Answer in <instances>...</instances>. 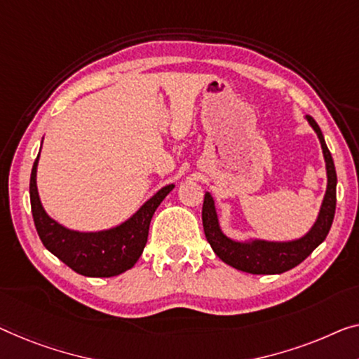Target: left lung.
Instances as JSON below:
<instances>
[{"mask_svg":"<svg viewBox=\"0 0 359 359\" xmlns=\"http://www.w3.org/2000/svg\"><path fill=\"white\" fill-rule=\"evenodd\" d=\"M306 121L313 127V130L316 132L320 148H323L325 170H327V189H325L316 222L303 237L288 240V242H267V240L259 238L237 242V240L229 238L219 226L214 198L210 191L205 194L201 219L206 240L210 242L214 253L224 263L235 267V269L248 272V274H282V272L290 271L292 267L298 266L302 261L306 259L327 237L335 214L337 172L332 154H330L327 145H325L324 135L316 121L311 116H306Z\"/></svg>","mask_w":359,"mask_h":359,"instance_id":"obj_1","label":"left lung"}]
</instances>
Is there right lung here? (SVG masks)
I'll list each match as a JSON object with an SVG mask.
<instances>
[{"label": "right lung", "instance_id": "add662e5", "mask_svg": "<svg viewBox=\"0 0 359 359\" xmlns=\"http://www.w3.org/2000/svg\"><path fill=\"white\" fill-rule=\"evenodd\" d=\"M39 159L40 153L30 174V205L36 232L45 248L85 277H114L133 267L147 245L153 214L174 189V184L158 190L119 226L98 232H79L61 226L43 208L36 189Z\"/></svg>", "mask_w": 359, "mask_h": 359}]
</instances>
